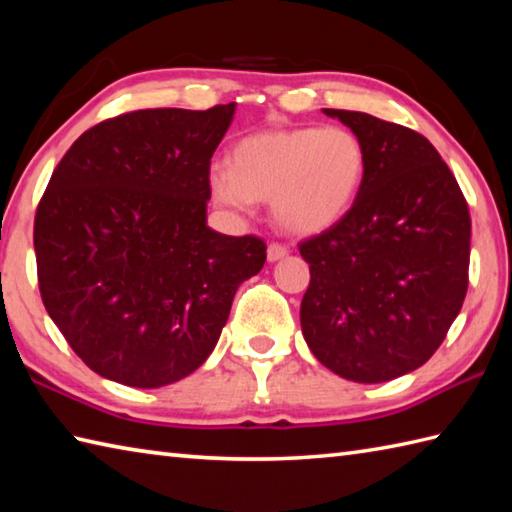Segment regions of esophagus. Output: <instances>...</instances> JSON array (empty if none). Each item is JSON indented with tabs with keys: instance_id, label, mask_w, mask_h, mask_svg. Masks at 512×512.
<instances>
[{
	"instance_id": "34e87169",
	"label": "esophagus",
	"mask_w": 512,
	"mask_h": 512,
	"mask_svg": "<svg viewBox=\"0 0 512 512\" xmlns=\"http://www.w3.org/2000/svg\"><path fill=\"white\" fill-rule=\"evenodd\" d=\"M286 255H288V248L282 244H270L266 250L268 262H279V259H284Z\"/></svg>"
}]
</instances>
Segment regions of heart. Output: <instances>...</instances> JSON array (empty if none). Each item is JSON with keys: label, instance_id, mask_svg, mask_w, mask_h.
<instances>
[{"label": "heart", "instance_id": "obj_1", "mask_svg": "<svg viewBox=\"0 0 512 512\" xmlns=\"http://www.w3.org/2000/svg\"><path fill=\"white\" fill-rule=\"evenodd\" d=\"M366 168V148L350 128H268L239 139L230 164L210 166L208 186L217 204L239 213L270 199L279 228L310 237L350 213Z\"/></svg>", "mask_w": 512, "mask_h": 512}]
</instances>
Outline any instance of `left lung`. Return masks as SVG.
Instances as JSON below:
<instances>
[{"label": "left lung", "mask_w": 512, "mask_h": 512, "mask_svg": "<svg viewBox=\"0 0 512 512\" xmlns=\"http://www.w3.org/2000/svg\"><path fill=\"white\" fill-rule=\"evenodd\" d=\"M324 115L362 139L368 168L342 222L299 244L302 333L335 375L382 384L426 364L462 310L468 204L424 135L357 110Z\"/></svg>", "instance_id": "left-lung-1"}]
</instances>
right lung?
Instances as JSON below:
<instances>
[{"label": "right lung", "instance_id": "obj_1", "mask_svg": "<svg viewBox=\"0 0 512 512\" xmlns=\"http://www.w3.org/2000/svg\"><path fill=\"white\" fill-rule=\"evenodd\" d=\"M233 115L224 104L106 119L50 177L35 215L39 293L70 348L110 382L188 377L266 262L259 237L206 224L210 157Z\"/></svg>", "mask_w": 512, "mask_h": 512}]
</instances>
